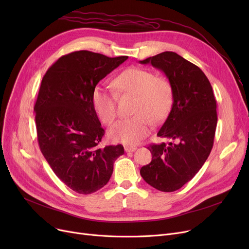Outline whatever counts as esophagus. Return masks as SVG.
Wrapping results in <instances>:
<instances>
[{
	"label": "esophagus",
	"mask_w": 249,
	"mask_h": 249,
	"mask_svg": "<svg viewBox=\"0 0 249 249\" xmlns=\"http://www.w3.org/2000/svg\"><path fill=\"white\" fill-rule=\"evenodd\" d=\"M124 149L126 152H134L137 149V147L136 146H125Z\"/></svg>",
	"instance_id": "34e87169"
}]
</instances>
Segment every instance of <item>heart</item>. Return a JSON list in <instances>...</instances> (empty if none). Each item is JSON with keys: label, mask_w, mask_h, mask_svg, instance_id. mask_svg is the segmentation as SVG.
Segmentation results:
<instances>
[{"label": "heart", "mask_w": 249, "mask_h": 249, "mask_svg": "<svg viewBox=\"0 0 249 249\" xmlns=\"http://www.w3.org/2000/svg\"><path fill=\"white\" fill-rule=\"evenodd\" d=\"M119 95H134L133 116L117 121L110 129V137L124 144H136L146 137L152 123H160L171 111L174 90L166 77L155 75L149 70L132 67L124 70L112 82ZM91 102L99 119L111 125L117 116L116 94L113 90L96 86Z\"/></svg>", "instance_id": "heart-1"}]
</instances>
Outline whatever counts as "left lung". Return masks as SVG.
I'll return each mask as SVG.
<instances>
[{"label":"left lung","instance_id":"1","mask_svg":"<svg viewBox=\"0 0 249 249\" xmlns=\"http://www.w3.org/2000/svg\"><path fill=\"white\" fill-rule=\"evenodd\" d=\"M140 63L162 71L174 90L172 110L158 133L174 142L150 144L152 160L141 167L140 175L156 190L175 192L196 176L212 150L216 99L202 70L176 52H161Z\"/></svg>","mask_w":249,"mask_h":249}]
</instances>
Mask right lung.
Here are the masks:
<instances>
[{
	"label": "right lung",
	"instance_id": "1",
	"mask_svg": "<svg viewBox=\"0 0 249 249\" xmlns=\"http://www.w3.org/2000/svg\"><path fill=\"white\" fill-rule=\"evenodd\" d=\"M128 56L88 50L59 57L44 74L34 106L38 144L56 177L89 195L107 185L121 144H99L105 134L91 102L98 83Z\"/></svg>",
	"mask_w": 249,
	"mask_h": 249
}]
</instances>
